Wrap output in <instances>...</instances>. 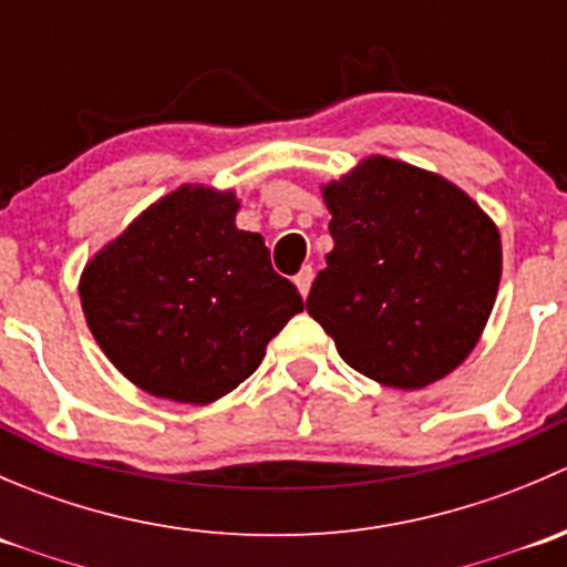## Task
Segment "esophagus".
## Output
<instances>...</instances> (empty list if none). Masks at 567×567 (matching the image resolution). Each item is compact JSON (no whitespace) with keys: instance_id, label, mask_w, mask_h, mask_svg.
<instances>
[{"instance_id":"esophagus-1","label":"esophagus","mask_w":567,"mask_h":567,"mask_svg":"<svg viewBox=\"0 0 567 567\" xmlns=\"http://www.w3.org/2000/svg\"><path fill=\"white\" fill-rule=\"evenodd\" d=\"M312 279H316V271H312V266H305L299 274H296V288H299V293L305 296V299H307V293H310V288H312Z\"/></svg>"}]
</instances>
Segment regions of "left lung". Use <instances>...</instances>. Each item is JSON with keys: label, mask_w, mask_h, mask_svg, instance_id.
<instances>
[{"label": "left lung", "mask_w": 567, "mask_h": 567, "mask_svg": "<svg viewBox=\"0 0 567 567\" xmlns=\"http://www.w3.org/2000/svg\"><path fill=\"white\" fill-rule=\"evenodd\" d=\"M334 249L307 312L357 373L425 390L466 362L502 279L499 227L453 181L368 156L320 186Z\"/></svg>", "instance_id": "obj_1"}]
</instances>
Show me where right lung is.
<instances>
[{
	"mask_svg": "<svg viewBox=\"0 0 567 567\" xmlns=\"http://www.w3.org/2000/svg\"><path fill=\"white\" fill-rule=\"evenodd\" d=\"M233 188L183 183L104 244L79 277L82 312L109 362L142 392L208 405L247 381L271 337L305 310L238 230Z\"/></svg>",
	"mask_w": 567,
	"mask_h": 567,
	"instance_id": "1",
	"label": "right lung"
}]
</instances>
